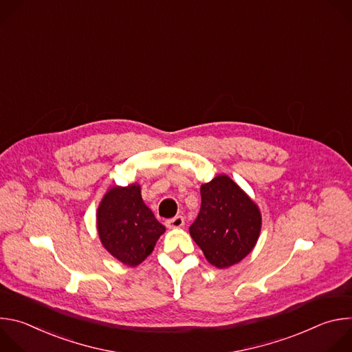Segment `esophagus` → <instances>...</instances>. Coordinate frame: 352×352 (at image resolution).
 <instances>
[{
	"mask_svg": "<svg viewBox=\"0 0 352 352\" xmlns=\"http://www.w3.org/2000/svg\"><path fill=\"white\" fill-rule=\"evenodd\" d=\"M184 224H185V221H184L182 216H175L166 221V226L168 228H181V227H184Z\"/></svg>",
	"mask_w": 352,
	"mask_h": 352,
	"instance_id": "1",
	"label": "esophagus"
}]
</instances>
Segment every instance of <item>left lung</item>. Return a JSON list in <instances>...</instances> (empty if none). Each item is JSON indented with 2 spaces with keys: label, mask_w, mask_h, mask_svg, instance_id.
<instances>
[{
  "label": "left lung",
  "mask_w": 352,
  "mask_h": 352,
  "mask_svg": "<svg viewBox=\"0 0 352 352\" xmlns=\"http://www.w3.org/2000/svg\"><path fill=\"white\" fill-rule=\"evenodd\" d=\"M202 205L189 227L209 263L219 269L241 262L254 249L262 226L258 206L227 175L200 186Z\"/></svg>",
  "instance_id": "obj_1"
}]
</instances>
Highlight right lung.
<instances>
[{
	"label": "right lung",
	"mask_w": 352,
	"mask_h": 352,
	"mask_svg": "<svg viewBox=\"0 0 352 352\" xmlns=\"http://www.w3.org/2000/svg\"><path fill=\"white\" fill-rule=\"evenodd\" d=\"M98 236L109 252L126 266H138L166 231L142 200L140 186L111 188L97 210Z\"/></svg>",
	"instance_id": "add662e5"
}]
</instances>
